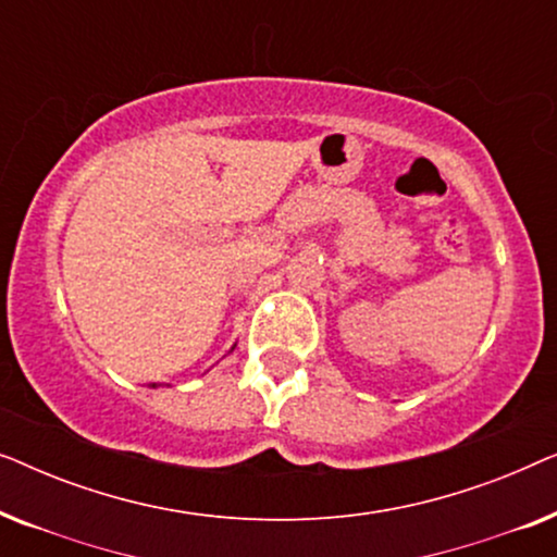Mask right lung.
<instances>
[{"mask_svg": "<svg viewBox=\"0 0 557 557\" xmlns=\"http://www.w3.org/2000/svg\"><path fill=\"white\" fill-rule=\"evenodd\" d=\"M151 387H157V385H154V383H151Z\"/></svg>", "mask_w": 557, "mask_h": 557, "instance_id": "add662e5", "label": "right lung"}]
</instances>
